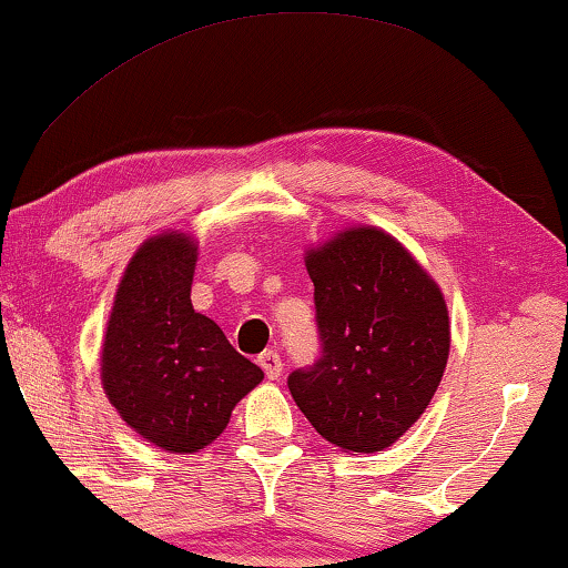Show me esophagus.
<instances>
[{
	"mask_svg": "<svg viewBox=\"0 0 568 568\" xmlns=\"http://www.w3.org/2000/svg\"><path fill=\"white\" fill-rule=\"evenodd\" d=\"M258 365H261V371L266 373L268 381H276L278 375H282V357H278L276 351L261 353L258 355Z\"/></svg>",
	"mask_w": 568,
	"mask_h": 568,
	"instance_id": "1",
	"label": "esophagus"
}]
</instances>
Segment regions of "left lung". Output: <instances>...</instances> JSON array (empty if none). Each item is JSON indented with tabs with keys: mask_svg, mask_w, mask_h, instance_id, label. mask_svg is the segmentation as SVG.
I'll list each match as a JSON object with an SVG mask.
<instances>
[{
	"mask_svg": "<svg viewBox=\"0 0 568 568\" xmlns=\"http://www.w3.org/2000/svg\"><path fill=\"white\" fill-rule=\"evenodd\" d=\"M314 284L320 361L290 375V390L329 444L383 452L426 412L449 357L439 284L404 243L355 225L304 254Z\"/></svg>",
	"mask_w": 568,
	"mask_h": 568,
	"instance_id": "obj_1",
	"label": "left lung"
}]
</instances>
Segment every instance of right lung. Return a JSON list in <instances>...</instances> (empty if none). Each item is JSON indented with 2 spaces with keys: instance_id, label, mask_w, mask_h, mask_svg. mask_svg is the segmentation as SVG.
I'll return each mask as SVG.
<instances>
[{
  "instance_id": "right-lung-1",
  "label": "right lung",
  "mask_w": 568,
  "mask_h": 568,
  "mask_svg": "<svg viewBox=\"0 0 568 568\" xmlns=\"http://www.w3.org/2000/svg\"><path fill=\"white\" fill-rule=\"evenodd\" d=\"M197 241L164 231L126 264L101 347L103 394L119 416L172 455H193L223 434L264 371L235 353L223 329L193 310Z\"/></svg>"
}]
</instances>
